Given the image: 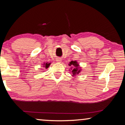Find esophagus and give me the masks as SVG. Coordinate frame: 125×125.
<instances>
[{"mask_svg":"<svg viewBox=\"0 0 125 125\" xmlns=\"http://www.w3.org/2000/svg\"><path fill=\"white\" fill-rule=\"evenodd\" d=\"M56 61H57V62H59V63H61V59L60 58H57V59H56Z\"/></svg>","mask_w":125,"mask_h":125,"instance_id":"esophagus-1","label":"esophagus"}]
</instances>
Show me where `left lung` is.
I'll return each instance as SVG.
<instances>
[{"label":"left lung","mask_w":125,"mask_h":125,"mask_svg":"<svg viewBox=\"0 0 125 125\" xmlns=\"http://www.w3.org/2000/svg\"><path fill=\"white\" fill-rule=\"evenodd\" d=\"M70 66H71V73L73 75V76H76L78 75L81 71V67L79 66V64H78V62L76 61H71L69 64Z\"/></svg>","instance_id":"left-lung-1"}]
</instances>
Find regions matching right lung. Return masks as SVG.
Here are the masks:
<instances>
[{"label":"right lung","mask_w":125,"mask_h":125,"mask_svg":"<svg viewBox=\"0 0 125 125\" xmlns=\"http://www.w3.org/2000/svg\"><path fill=\"white\" fill-rule=\"evenodd\" d=\"M50 63H43V67H44L45 68H47L49 67V66H50Z\"/></svg>","instance_id":"1"}]
</instances>
